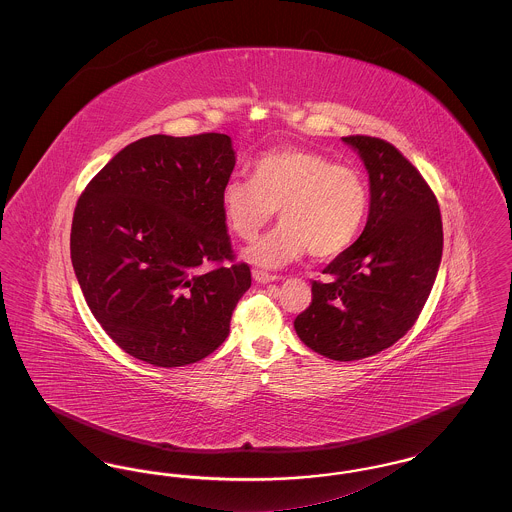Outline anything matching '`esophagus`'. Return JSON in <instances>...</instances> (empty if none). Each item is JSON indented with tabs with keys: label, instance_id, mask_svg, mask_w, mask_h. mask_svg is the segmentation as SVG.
Returning a JSON list of instances; mask_svg holds the SVG:
<instances>
[{
	"label": "esophagus",
	"instance_id": "esophagus-1",
	"mask_svg": "<svg viewBox=\"0 0 512 512\" xmlns=\"http://www.w3.org/2000/svg\"><path fill=\"white\" fill-rule=\"evenodd\" d=\"M253 278L257 280V282H261V284H267V282H274V280H278V276L276 274H270L267 270H261V268H253Z\"/></svg>",
	"mask_w": 512,
	"mask_h": 512
}]
</instances>
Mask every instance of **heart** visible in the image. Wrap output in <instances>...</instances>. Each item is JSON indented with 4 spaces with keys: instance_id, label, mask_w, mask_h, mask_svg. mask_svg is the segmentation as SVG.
<instances>
[{
    "instance_id": "heart-1",
    "label": "heart",
    "mask_w": 512,
    "mask_h": 512,
    "mask_svg": "<svg viewBox=\"0 0 512 512\" xmlns=\"http://www.w3.org/2000/svg\"><path fill=\"white\" fill-rule=\"evenodd\" d=\"M226 228L253 242L278 209L282 224L247 257L263 267H280L309 251L334 259L359 236L368 211L365 174L303 147L267 151L253 163L251 180L232 178L220 190Z\"/></svg>"
}]
</instances>
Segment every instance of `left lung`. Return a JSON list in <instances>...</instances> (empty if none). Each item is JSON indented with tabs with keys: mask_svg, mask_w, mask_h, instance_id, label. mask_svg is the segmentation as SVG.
Returning <instances> with one entry per match:
<instances>
[{
	"mask_svg": "<svg viewBox=\"0 0 512 512\" xmlns=\"http://www.w3.org/2000/svg\"><path fill=\"white\" fill-rule=\"evenodd\" d=\"M365 161L370 213L359 240L313 280L311 305L295 318L301 341L334 361L391 347L416 322L432 292L443 251L438 199L390 142L345 136Z\"/></svg>",
	"mask_w": 512,
	"mask_h": 512,
	"instance_id": "obj_1",
	"label": "left lung"
}]
</instances>
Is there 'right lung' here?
<instances>
[{"label": "right lung", "mask_w": 512, "mask_h": 512, "mask_svg": "<svg viewBox=\"0 0 512 512\" xmlns=\"http://www.w3.org/2000/svg\"><path fill=\"white\" fill-rule=\"evenodd\" d=\"M234 165L226 134H155L121 149L78 197L74 274L124 353L171 368L226 340L251 286L220 207Z\"/></svg>", "instance_id": "obj_1"}]
</instances>
